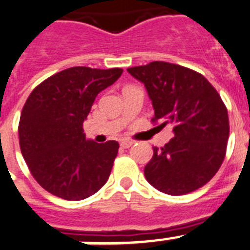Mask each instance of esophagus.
Here are the masks:
<instances>
[{
	"instance_id": "obj_1",
	"label": "esophagus",
	"mask_w": 250,
	"mask_h": 250,
	"mask_svg": "<svg viewBox=\"0 0 250 250\" xmlns=\"http://www.w3.org/2000/svg\"><path fill=\"white\" fill-rule=\"evenodd\" d=\"M132 145H133V141H129V140L121 141V147H123V148H129Z\"/></svg>"
}]
</instances>
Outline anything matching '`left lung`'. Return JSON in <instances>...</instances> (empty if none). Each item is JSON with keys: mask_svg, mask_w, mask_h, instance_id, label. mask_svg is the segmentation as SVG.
<instances>
[{"mask_svg": "<svg viewBox=\"0 0 250 250\" xmlns=\"http://www.w3.org/2000/svg\"><path fill=\"white\" fill-rule=\"evenodd\" d=\"M145 84L155 109L152 122L170 123L175 137L153 147L145 167L152 186L168 195H185L214 177L224 161L229 118L216 89L200 73L177 64L152 62L128 68Z\"/></svg>", "mask_w": 250, "mask_h": 250, "instance_id": "obj_1", "label": "left lung"}]
</instances>
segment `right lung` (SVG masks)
<instances>
[{
    "label": "right lung",
    "instance_id": "add662e5",
    "mask_svg": "<svg viewBox=\"0 0 250 250\" xmlns=\"http://www.w3.org/2000/svg\"><path fill=\"white\" fill-rule=\"evenodd\" d=\"M122 73L119 68L74 66L47 78L29 95L19 125L21 153L50 194L83 200L107 182L119 145L86 140L83 122L95 97Z\"/></svg>",
    "mask_w": 250,
    "mask_h": 250
}]
</instances>
